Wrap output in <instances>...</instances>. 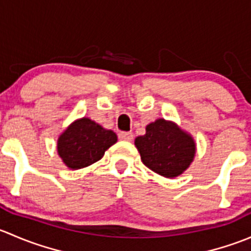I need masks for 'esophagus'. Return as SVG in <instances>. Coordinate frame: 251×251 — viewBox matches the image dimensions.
Wrapping results in <instances>:
<instances>
[{
    "mask_svg": "<svg viewBox=\"0 0 251 251\" xmlns=\"http://www.w3.org/2000/svg\"><path fill=\"white\" fill-rule=\"evenodd\" d=\"M119 138L121 141H132L133 140V135L132 132H120L119 133Z\"/></svg>",
    "mask_w": 251,
    "mask_h": 251,
    "instance_id": "obj_1",
    "label": "esophagus"
}]
</instances>
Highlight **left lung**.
Wrapping results in <instances>:
<instances>
[{"mask_svg": "<svg viewBox=\"0 0 251 251\" xmlns=\"http://www.w3.org/2000/svg\"><path fill=\"white\" fill-rule=\"evenodd\" d=\"M142 163L168 178L179 176L196 155V142L173 121L158 119L146 127V135L135 140Z\"/></svg>", "mask_w": 251, "mask_h": 251, "instance_id": "obj_1", "label": "left lung"}]
</instances>
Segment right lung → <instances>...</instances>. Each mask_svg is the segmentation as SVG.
Here are the masks:
<instances>
[{"label":"right lung","instance_id":"right-lung-1","mask_svg":"<svg viewBox=\"0 0 251 251\" xmlns=\"http://www.w3.org/2000/svg\"><path fill=\"white\" fill-rule=\"evenodd\" d=\"M118 137L88 118L70 124L57 141V151L63 163L73 170L86 168L100 160Z\"/></svg>","mask_w":251,"mask_h":251}]
</instances>
